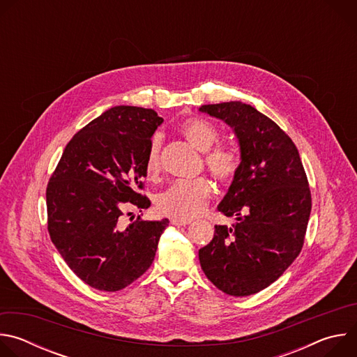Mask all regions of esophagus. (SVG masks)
Returning a JSON list of instances; mask_svg holds the SVG:
<instances>
[{
	"mask_svg": "<svg viewBox=\"0 0 357 357\" xmlns=\"http://www.w3.org/2000/svg\"><path fill=\"white\" fill-rule=\"evenodd\" d=\"M171 223L175 226H188L190 222L189 220H179V219H171Z\"/></svg>",
	"mask_w": 357,
	"mask_h": 357,
	"instance_id": "obj_1",
	"label": "esophagus"
}]
</instances>
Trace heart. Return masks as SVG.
I'll return each mask as SVG.
<instances>
[{
  "label": "heart",
  "instance_id": "1",
  "mask_svg": "<svg viewBox=\"0 0 357 357\" xmlns=\"http://www.w3.org/2000/svg\"><path fill=\"white\" fill-rule=\"evenodd\" d=\"M178 131L185 139L200 152H205V162L215 178L220 181L230 179L238 167L236 152L227 146L215 144L219 142V131L209 121L190 117L179 123ZM161 137L155 135L149 142L145 157V171L154 176L161 167ZM212 195V186L205 178L192 181H178L158 193L155 205L158 212L179 220H192L206 209Z\"/></svg>",
  "mask_w": 357,
  "mask_h": 357
}]
</instances>
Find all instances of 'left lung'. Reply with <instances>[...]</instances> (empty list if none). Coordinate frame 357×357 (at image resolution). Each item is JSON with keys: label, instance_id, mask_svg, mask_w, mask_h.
I'll return each instance as SVG.
<instances>
[{"label": "left lung", "instance_id": "left-lung-1", "mask_svg": "<svg viewBox=\"0 0 357 357\" xmlns=\"http://www.w3.org/2000/svg\"><path fill=\"white\" fill-rule=\"evenodd\" d=\"M226 123L240 148V165L218 211L234 216L231 227L215 226L199 250L205 275L233 296L256 294L301 252L311 215V190L292 139L267 116L241 101L199 109Z\"/></svg>", "mask_w": 357, "mask_h": 357}]
</instances>
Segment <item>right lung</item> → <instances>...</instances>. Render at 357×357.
<instances>
[{"label":"right lung","instance_id":"add662e5","mask_svg":"<svg viewBox=\"0 0 357 357\" xmlns=\"http://www.w3.org/2000/svg\"><path fill=\"white\" fill-rule=\"evenodd\" d=\"M164 123L154 110L116 106L66 145L46 189L47 230L69 268L100 291H120L154 261L168 219L121 225L124 209H148L138 193L145 157Z\"/></svg>","mask_w":357,"mask_h":357}]
</instances>
